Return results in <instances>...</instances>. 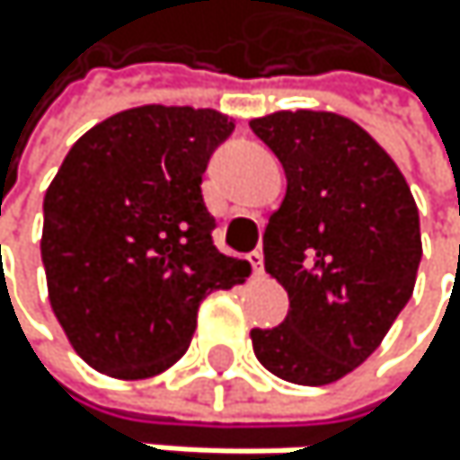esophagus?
<instances>
[{
	"label": "esophagus",
	"mask_w": 460,
	"mask_h": 460,
	"mask_svg": "<svg viewBox=\"0 0 460 460\" xmlns=\"http://www.w3.org/2000/svg\"><path fill=\"white\" fill-rule=\"evenodd\" d=\"M248 261H251V268H253V276H261V270H264V256H261V251H251L248 253Z\"/></svg>",
	"instance_id": "obj_1"
}]
</instances>
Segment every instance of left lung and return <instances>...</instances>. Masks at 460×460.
<instances>
[{"instance_id": "left-lung-1", "label": "left lung", "mask_w": 460, "mask_h": 460, "mask_svg": "<svg viewBox=\"0 0 460 460\" xmlns=\"http://www.w3.org/2000/svg\"><path fill=\"white\" fill-rule=\"evenodd\" d=\"M251 129L287 173L264 270L289 295L281 325L251 331L253 353L289 384H333L373 356L409 304L420 212L392 156L345 115L281 110Z\"/></svg>"}]
</instances>
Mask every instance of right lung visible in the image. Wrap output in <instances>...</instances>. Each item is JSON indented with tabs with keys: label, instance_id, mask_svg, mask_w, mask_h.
<instances>
[{
	"label": "right lung",
	"instance_id": "add662e5",
	"mask_svg": "<svg viewBox=\"0 0 460 460\" xmlns=\"http://www.w3.org/2000/svg\"><path fill=\"white\" fill-rule=\"evenodd\" d=\"M234 132L217 110L143 104L110 115L66 154L43 199L49 304L99 373L140 381L190 348L201 300L251 276L212 243L201 196L212 151Z\"/></svg>",
	"mask_w": 460,
	"mask_h": 460
}]
</instances>
